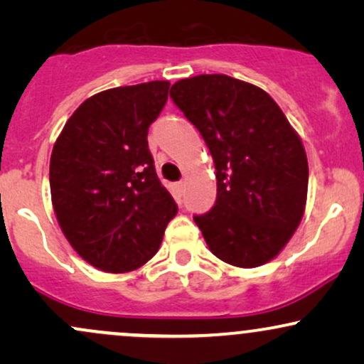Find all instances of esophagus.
Instances as JSON below:
<instances>
[{"mask_svg":"<svg viewBox=\"0 0 364 364\" xmlns=\"http://www.w3.org/2000/svg\"><path fill=\"white\" fill-rule=\"evenodd\" d=\"M174 188H176V191L179 195L185 193V181H178L176 185H174Z\"/></svg>","mask_w":364,"mask_h":364,"instance_id":"34e87169","label":"esophagus"}]
</instances>
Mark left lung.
Here are the masks:
<instances>
[{
    "label": "left lung",
    "mask_w": 364,
    "mask_h": 364,
    "mask_svg": "<svg viewBox=\"0 0 364 364\" xmlns=\"http://www.w3.org/2000/svg\"><path fill=\"white\" fill-rule=\"evenodd\" d=\"M169 95L214 157L215 205L193 217L208 250L241 269L274 260L306 207L308 159L296 129L265 90L228 75L183 78Z\"/></svg>",
    "instance_id": "obj_1"
}]
</instances>
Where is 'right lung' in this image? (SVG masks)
<instances>
[{
    "label": "right lung",
    "mask_w": 364,
    "mask_h": 364,
    "mask_svg": "<svg viewBox=\"0 0 364 364\" xmlns=\"http://www.w3.org/2000/svg\"><path fill=\"white\" fill-rule=\"evenodd\" d=\"M169 85L154 80L92 95L53 147L49 186L58 224L75 252L102 272L145 265L178 214L147 141Z\"/></svg>",
    "instance_id": "1"
}]
</instances>
